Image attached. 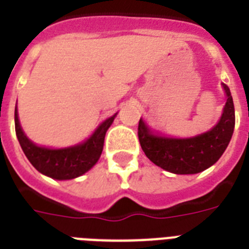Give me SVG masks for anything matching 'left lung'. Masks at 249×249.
<instances>
[{"mask_svg":"<svg viewBox=\"0 0 249 249\" xmlns=\"http://www.w3.org/2000/svg\"><path fill=\"white\" fill-rule=\"evenodd\" d=\"M228 97L220 121L213 129L193 138L156 136L141 119L138 138L148 159L174 174H195L212 166L220 159L231 140L235 126V111L231 93L222 84Z\"/></svg>","mask_w":249,"mask_h":249,"instance_id":"1","label":"left lung"}]
</instances>
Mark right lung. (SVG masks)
<instances>
[{"label":"right lung","instance_id":"add662e5","mask_svg":"<svg viewBox=\"0 0 249 249\" xmlns=\"http://www.w3.org/2000/svg\"><path fill=\"white\" fill-rule=\"evenodd\" d=\"M116 113L102 123L89 140L67 148H46L35 144L23 132L15 107V132L23 152L40 173L54 179H72L91 169L101 158L107 129L113 123Z\"/></svg>","mask_w":249,"mask_h":249}]
</instances>
